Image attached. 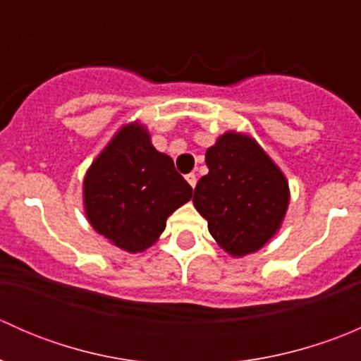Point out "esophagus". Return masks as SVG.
Returning <instances> with one entry per match:
<instances>
[{"instance_id":"obj_1","label":"esophagus","mask_w":361,"mask_h":361,"mask_svg":"<svg viewBox=\"0 0 361 361\" xmlns=\"http://www.w3.org/2000/svg\"><path fill=\"white\" fill-rule=\"evenodd\" d=\"M185 178H187L188 185H190V187L194 188V187H195V183H197V178H195V174H194V173H190V174H187V176H185Z\"/></svg>"}]
</instances>
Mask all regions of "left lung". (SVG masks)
Masks as SVG:
<instances>
[{"instance_id": "obj_1", "label": "left lung", "mask_w": 361, "mask_h": 361, "mask_svg": "<svg viewBox=\"0 0 361 361\" xmlns=\"http://www.w3.org/2000/svg\"><path fill=\"white\" fill-rule=\"evenodd\" d=\"M209 173L197 181L194 206L214 241L232 257L267 245L285 220L290 188L260 145L228 130L206 152Z\"/></svg>"}]
</instances>
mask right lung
Here are the masks:
<instances>
[{
  "instance_id": "obj_1",
  "label": "right lung",
  "mask_w": 361,
  "mask_h": 361,
  "mask_svg": "<svg viewBox=\"0 0 361 361\" xmlns=\"http://www.w3.org/2000/svg\"><path fill=\"white\" fill-rule=\"evenodd\" d=\"M190 197V185L169 155L155 150L140 122L120 127L83 180L90 225L129 253L150 248L166 228L167 216Z\"/></svg>"
}]
</instances>
